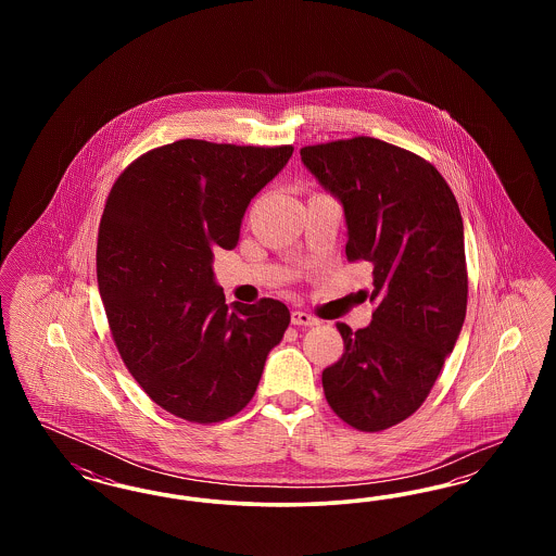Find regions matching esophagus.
<instances>
[{
    "label": "esophagus",
    "mask_w": 556,
    "mask_h": 556,
    "mask_svg": "<svg viewBox=\"0 0 556 556\" xmlns=\"http://www.w3.org/2000/svg\"><path fill=\"white\" fill-rule=\"evenodd\" d=\"M291 325H298V327H315L318 325V318L304 313V311H293L291 313Z\"/></svg>",
    "instance_id": "esophagus-1"
}]
</instances>
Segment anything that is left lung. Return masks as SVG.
Wrapping results in <instances>:
<instances>
[{
  "mask_svg": "<svg viewBox=\"0 0 556 556\" xmlns=\"http://www.w3.org/2000/svg\"><path fill=\"white\" fill-rule=\"evenodd\" d=\"M302 162L344 204L348 263L372 268L369 327L338 323L344 354L323 370L331 410L383 431L419 410L467 315L463 218L427 160L358 135L304 146Z\"/></svg>",
  "mask_w": 556,
  "mask_h": 556,
  "instance_id": "obj_1",
  "label": "left lung"
}]
</instances>
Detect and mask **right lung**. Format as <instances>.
<instances>
[{"label": "right lung", "instance_id": "add662e5", "mask_svg": "<svg viewBox=\"0 0 556 556\" xmlns=\"http://www.w3.org/2000/svg\"><path fill=\"white\" fill-rule=\"evenodd\" d=\"M293 146L179 139L118 175L98 231V286L118 354L143 392L189 424H220L256 394L290 311L225 304L216 248L233 250L250 200Z\"/></svg>", "mask_w": 556, "mask_h": 556}]
</instances>
